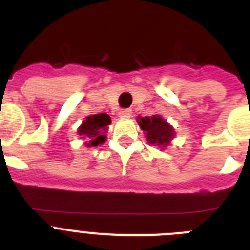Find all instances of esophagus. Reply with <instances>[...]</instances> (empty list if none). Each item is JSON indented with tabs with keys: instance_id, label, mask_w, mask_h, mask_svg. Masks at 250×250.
Instances as JSON below:
<instances>
[{
	"instance_id": "esophagus-1",
	"label": "esophagus",
	"mask_w": 250,
	"mask_h": 250,
	"mask_svg": "<svg viewBox=\"0 0 250 250\" xmlns=\"http://www.w3.org/2000/svg\"><path fill=\"white\" fill-rule=\"evenodd\" d=\"M131 109H123L119 112V116H120V118H130V116H131Z\"/></svg>"
}]
</instances>
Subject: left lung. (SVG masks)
Segmentation results:
<instances>
[{
  "label": "left lung",
  "mask_w": 250,
  "mask_h": 250,
  "mask_svg": "<svg viewBox=\"0 0 250 250\" xmlns=\"http://www.w3.org/2000/svg\"><path fill=\"white\" fill-rule=\"evenodd\" d=\"M138 123L146 134V139L150 144L165 147L173 139L174 129L159 115H152L151 118H140Z\"/></svg>",
  "instance_id": "left-lung-1"
}]
</instances>
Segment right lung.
Wrapping results in <instances>:
<instances>
[{
  "mask_svg": "<svg viewBox=\"0 0 250 250\" xmlns=\"http://www.w3.org/2000/svg\"><path fill=\"white\" fill-rule=\"evenodd\" d=\"M111 123V118L107 114H96L87 116L83 125L79 127V135L90 138L87 146H98L103 144L106 136L104 132L106 131L107 125Z\"/></svg>",
  "mask_w": 250,
  "mask_h": 250,
  "instance_id": "obj_1",
  "label": "right lung"
}]
</instances>
